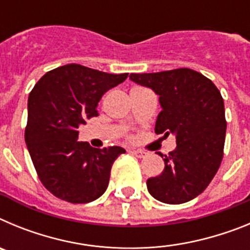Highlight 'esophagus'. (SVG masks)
<instances>
[{
    "instance_id": "1",
    "label": "esophagus",
    "mask_w": 250,
    "mask_h": 250,
    "mask_svg": "<svg viewBox=\"0 0 250 250\" xmlns=\"http://www.w3.org/2000/svg\"><path fill=\"white\" fill-rule=\"evenodd\" d=\"M130 152H131L132 155L138 156V158H144V156H146V152L143 151V150H135V149H132Z\"/></svg>"
}]
</instances>
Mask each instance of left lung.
Instances as JSON below:
<instances>
[{
    "label": "left lung",
    "instance_id": "left-lung-1",
    "mask_svg": "<svg viewBox=\"0 0 250 250\" xmlns=\"http://www.w3.org/2000/svg\"><path fill=\"white\" fill-rule=\"evenodd\" d=\"M130 80L159 95L161 111L156 134H173L176 147L163 155L165 167L149 178L147 190L156 200L182 204L207 189L216 174L224 150V101L208 77L190 68L152 74H131Z\"/></svg>",
    "mask_w": 250,
    "mask_h": 250
}]
</instances>
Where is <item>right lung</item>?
Wrapping results in <instances>:
<instances>
[{
    "mask_svg": "<svg viewBox=\"0 0 250 250\" xmlns=\"http://www.w3.org/2000/svg\"><path fill=\"white\" fill-rule=\"evenodd\" d=\"M127 75L68 63L46 72L30 92L26 145L41 183L59 199L83 204L107 189L112 164L125 149L92 147L77 141V130L98 116L103 95Z\"/></svg>",
    "mask_w": 250,
    "mask_h": 250,
    "instance_id": "add662e5",
    "label": "right lung"
}]
</instances>
